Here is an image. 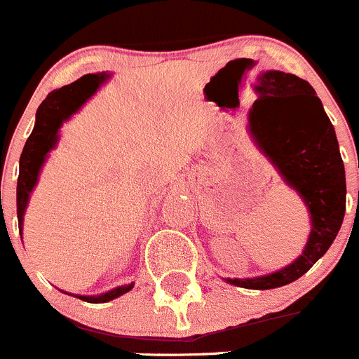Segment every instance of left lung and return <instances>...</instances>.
I'll list each match as a JSON object with an SVG mask.
<instances>
[{"mask_svg": "<svg viewBox=\"0 0 359 359\" xmlns=\"http://www.w3.org/2000/svg\"><path fill=\"white\" fill-rule=\"evenodd\" d=\"M255 93L259 98L250 111L253 142L302 198L311 231L291 264L261 277L224 280L246 290H273L300 278L325 255L344 223L347 187L334 128L309 82L268 69L259 73ZM255 107H259L257 124L252 122Z\"/></svg>", "mask_w": 359, "mask_h": 359, "instance_id": "1", "label": "left lung"}]
</instances>
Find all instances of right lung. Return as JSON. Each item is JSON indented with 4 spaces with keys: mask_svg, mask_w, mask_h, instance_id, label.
I'll return each mask as SVG.
<instances>
[{
    "mask_svg": "<svg viewBox=\"0 0 359 359\" xmlns=\"http://www.w3.org/2000/svg\"><path fill=\"white\" fill-rule=\"evenodd\" d=\"M109 73H90L84 75L79 81L72 82L68 86H62L59 90L48 93L36 113V126L32 129L25 144L21 158H19V177H18V221L19 231L23 236V221L25 212H27L28 201H30L32 190L36 189L39 182V174L43 169L44 161L48 158V152L57 147L59 142V131L62 123L68 122L82 106H84L104 82L109 79ZM135 284H126V286H116L107 293L100 294H73V297L88 300L91 304H104L109 300L122 297L123 293L133 290ZM72 294V293H66Z\"/></svg>",
    "mask_w": 359,
    "mask_h": 359,
    "instance_id": "obj_1",
    "label": "right lung"
}]
</instances>
